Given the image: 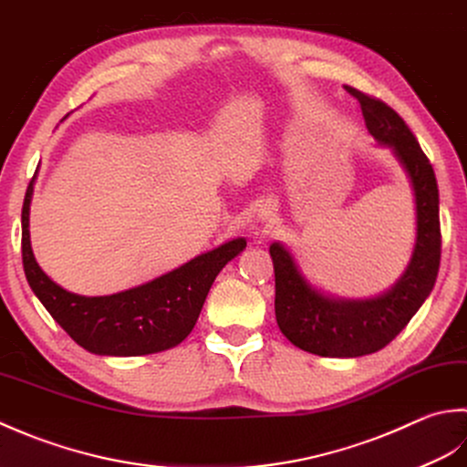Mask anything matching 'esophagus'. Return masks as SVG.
<instances>
[{
  "label": "esophagus",
  "instance_id": "34e87169",
  "mask_svg": "<svg viewBox=\"0 0 467 467\" xmlns=\"http://www.w3.org/2000/svg\"><path fill=\"white\" fill-rule=\"evenodd\" d=\"M258 217H260V222H262V223L270 225V223L274 222V217H275V207H274L272 203H264V205L260 207Z\"/></svg>",
  "mask_w": 467,
  "mask_h": 467
}]
</instances>
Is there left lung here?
Masks as SVG:
<instances>
[{
	"mask_svg": "<svg viewBox=\"0 0 467 467\" xmlns=\"http://www.w3.org/2000/svg\"><path fill=\"white\" fill-rule=\"evenodd\" d=\"M360 102L365 125L380 145L393 149L415 192L417 240L405 274L373 300L328 298L302 278L290 252L270 245L275 275V320L294 347L318 357L353 358L377 353L401 332L433 290L441 260L440 189L430 159L405 120L380 99L347 87Z\"/></svg>",
	"mask_w": 467,
	"mask_h": 467,
	"instance_id": "obj_1",
	"label": "left lung"
}]
</instances>
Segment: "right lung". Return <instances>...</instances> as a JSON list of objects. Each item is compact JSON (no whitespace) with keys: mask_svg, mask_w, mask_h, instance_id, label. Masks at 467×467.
<instances>
[{"mask_svg":"<svg viewBox=\"0 0 467 467\" xmlns=\"http://www.w3.org/2000/svg\"><path fill=\"white\" fill-rule=\"evenodd\" d=\"M34 179L22 207V262L27 284L70 338L102 357H142L177 347L193 330L207 292L223 265L245 247L227 242L161 278L112 296H78L60 288L37 265L30 245Z\"/></svg>","mask_w":467,"mask_h":467,"instance_id":"add662e5","label":"right lung"}]
</instances>
